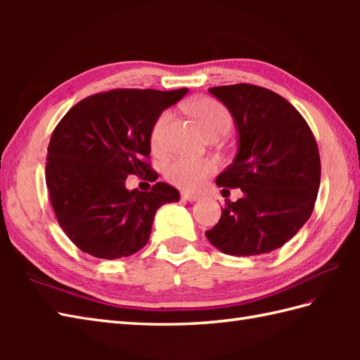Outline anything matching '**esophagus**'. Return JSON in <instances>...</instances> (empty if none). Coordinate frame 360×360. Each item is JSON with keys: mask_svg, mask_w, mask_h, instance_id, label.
I'll return each instance as SVG.
<instances>
[{"mask_svg": "<svg viewBox=\"0 0 360 360\" xmlns=\"http://www.w3.org/2000/svg\"><path fill=\"white\" fill-rule=\"evenodd\" d=\"M181 198L184 201H188V202H193V201H198L200 200V195H196V193H190V192H182L181 193Z\"/></svg>", "mask_w": 360, "mask_h": 360, "instance_id": "34e87169", "label": "esophagus"}]
</instances>
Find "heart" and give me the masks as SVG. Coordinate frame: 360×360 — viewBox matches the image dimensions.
I'll list each match as a JSON object with an SVG mask.
<instances>
[{"instance_id":"heart-1","label":"heart","mask_w":360,"mask_h":360,"mask_svg":"<svg viewBox=\"0 0 360 360\" xmlns=\"http://www.w3.org/2000/svg\"><path fill=\"white\" fill-rule=\"evenodd\" d=\"M190 112L193 114L198 124L201 125L205 136L212 134H226L231 131L233 119L232 114L223 103L212 97H201L192 102L188 106ZM172 122V111L160 112L155 124L151 127L150 143L155 151H160L165 148L167 143V129ZM218 165L212 159H195L178 156L173 158L170 162L165 165L164 174L172 184L181 188L193 190L201 187L205 179L215 174Z\"/></svg>"}]
</instances>
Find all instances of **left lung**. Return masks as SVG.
Masks as SVG:
<instances>
[{
    "instance_id": "obj_1",
    "label": "left lung",
    "mask_w": 360,
    "mask_h": 360,
    "mask_svg": "<svg viewBox=\"0 0 360 360\" xmlns=\"http://www.w3.org/2000/svg\"><path fill=\"white\" fill-rule=\"evenodd\" d=\"M232 112L238 153L217 178L240 187L243 196L226 200L207 240L235 257L281 248L309 219L320 186V155L308 122L286 98L249 83L209 88Z\"/></svg>"
}]
</instances>
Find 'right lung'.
<instances>
[{"instance_id": "add662e5", "label": "right lung", "mask_w": 360, "mask_h": 360, "mask_svg": "<svg viewBox=\"0 0 360 360\" xmlns=\"http://www.w3.org/2000/svg\"><path fill=\"white\" fill-rule=\"evenodd\" d=\"M187 88L110 89L83 98L51 136L46 186L60 227L96 258L129 257L150 240L155 213L179 201L174 187L156 182L150 192L128 190V174L150 182V133L158 116Z\"/></svg>"}]
</instances>
